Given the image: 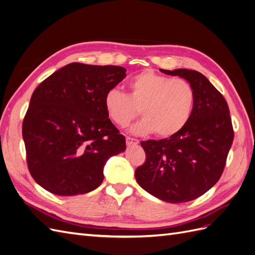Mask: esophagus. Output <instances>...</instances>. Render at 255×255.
Instances as JSON below:
<instances>
[{
    "instance_id": "obj_1",
    "label": "esophagus",
    "mask_w": 255,
    "mask_h": 255,
    "mask_svg": "<svg viewBox=\"0 0 255 255\" xmlns=\"http://www.w3.org/2000/svg\"><path fill=\"white\" fill-rule=\"evenodd\" d=\"M138 142H139V140L135 139V138H132V137H129V136L127 137V144L128 145H134V144H137Z\"/></svg>"
}]
</instances>
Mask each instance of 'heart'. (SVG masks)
I'll use <instances>...</instances> for the list:
<instances>
[{
	"label": "heart",
	"mask_w": 255,
	"mask_h": 255,
	"mask_svg": "<svg viewBox=\"0 0 255 255\" xmlns=\"http://www.w3.org/2000/svg\"><path fill=\"white\" fill-rule=\"evenodd\" d=\"M128 95L111 88L104 96L107 117L120 128L128 127L138 115L142 119L130 128L136 135L155 133L167 138L187 125L194 111L196 94L189 82L143 70L133 76Z\"/></svg>",
	"instance_id": "b5f03b06"
}]
</instances>
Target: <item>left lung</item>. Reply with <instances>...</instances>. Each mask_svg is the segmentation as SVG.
Masks as SVG:
<instances>
[{
  "mask_svg": "<svg viewBox=\"0 0 255 255\" xmlns=\"http://www.w3.org/2000/svg\"><path fill=\"white\" fill-rule=\"evenodd\" d=\"M190 83L196 101L190 119L179 133L160 140L141 141L144 163L135 171L137 183L169 203L195 200L218 182L234 139L226 99L195 70H164Z\"/></svg>",
  "mask_w": 255,
  "mask_h": 255,
  "instance_id": "8db88e82",
  "label": "left lung"
}]
</instances>
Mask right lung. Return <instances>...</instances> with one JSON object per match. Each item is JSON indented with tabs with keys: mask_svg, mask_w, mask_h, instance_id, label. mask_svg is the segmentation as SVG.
Segmentation results:
<instances>
[{
	"mask_svg": "<svg viewBox=\"0 0 255 255\" xmlns=\"http://www.w3.org/2000/svg\"><path fill=\"white\" fill-rule=\"evenodd\" d=\"M126 71L72 63L34 90L22 136L29 173L45 190L75 196L96 189L106 160L126 150V137L107 117L103 102Z\"/></svg>",
	"mask_w": 255,
	"mask_h": 255,
	"instance_id": "obj_1",
	"label": "right lung"
}]
</instances>
